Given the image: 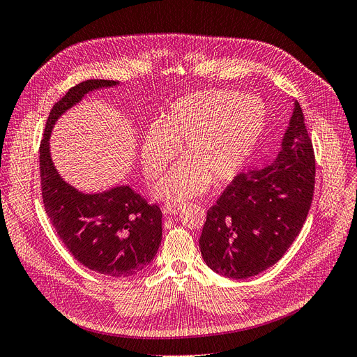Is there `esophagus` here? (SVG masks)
I'll use <instances>...</instances> for the list:
<instances>
[{"label":"esophagus","instance_id":"esophagus-1","mask_svg":"<svg viewBox=\"0 0 357 357\" xmlns=\"http://www.w3.org/2000/svg\"><path fill=\"white\" fill-rule=\"evenodd\" d=\"M181 208H182V206H179V204H165L162 210L165 215H175V213L181 212Z\"/></svg>","mask_w":357,"mask_h":357}]
</instances>
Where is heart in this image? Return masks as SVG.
Wrapping results in <instances>:
<instances>
[{
    "mask_svg": "<svg viewBox=\"0 0 357 357\" xmlns=\"http://www.w3.org/2000/svg\"><path fill=\"white\" fill-rule=\"evenodd\" d=\"M266 107L253 96L231 89H204L174 102L145 130L139 142L144 174L154 179L178 162L153 187L157 200L179 203L203 194L210 182L234 178L253 154L266 126Z\"/></svg>",
    "mask_w": 357,
    "mask_h": 357,
    "instance_id": "b5f03b06",
    "label": "heart"
}]
</instances>
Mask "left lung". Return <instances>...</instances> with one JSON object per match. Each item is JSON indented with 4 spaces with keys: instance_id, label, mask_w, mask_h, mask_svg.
Here are the masks:
<instances>
[{
    "instance_id": "obj_1",
    "label": "left lung",
    "mask_w": 357,
    "mask_h": 357,
    "mask_svg": "<svg viewBox=\"0 0 357 357\" xmlns=\"http://www.w3.org/2000/svg\"><path fill=\"white\" fill-rule=\"evenodd\" d=\"M314 154L297 101L273 160L240 174L207 210L199 240L213 272L232 280L278 261L300 234L313 199Z\"/></svg>"
}]
</instances>
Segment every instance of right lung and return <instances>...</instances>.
Returning a JSON list of instances; mask_svg holds the SVG:
<instances>
[{"label": "right lung", "mask_w": 357, "mask_h": 357, "mask_svg": "<svg viewBox=\"0 0 357 357\" xmlns=\"http://www.w3.org/2000/svg\"><path fill=\"white\" fill-rule=\"evenodd\" d=\"M107 79H89L70 88L54 104L39 147L43 200L47 215L72 256L91 271L128 278L153 261L162 243V210L147 204L129 185L84 192L66 182L50 150L52 128L89 92L119 86Z\"/></svg>", "instance_id": "right-lung-1"}]
</instances>
